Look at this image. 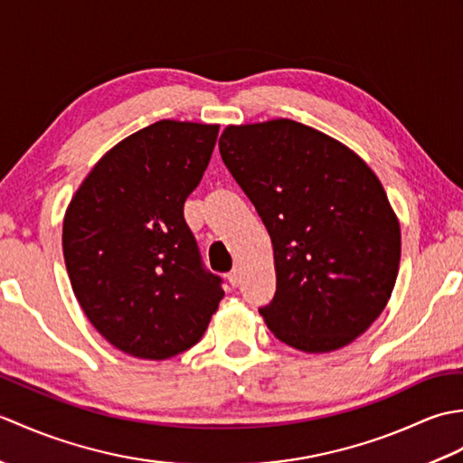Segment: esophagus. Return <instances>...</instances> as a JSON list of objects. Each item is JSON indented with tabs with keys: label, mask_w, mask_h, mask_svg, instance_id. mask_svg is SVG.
I'll return each instance as SVG.
<instances>
[{
	"label": "esophagus",
	"mask_w": 463,
	"mask_h": 463,
	"mask_svg": "<svg viewBox=\"0 0 463 463\" xmlns=\"http://www.w3.org/2000/svg\"><path fill=\"white\" fill-rule=\"evenodd\" d=\"M229 282H231V287H239V284L242 282V272H241V269L234 267V269L229 272Z\"/></svg>",
	"instance_id": "esophagus-1"
}]
</instances>
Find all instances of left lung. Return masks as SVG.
<instances>
[{"label": "left lung", "instance_id": "1", "mask_svg": "<svg viewBox=\"0 0 463 463\" xmlns=\"http://www.w3.org/2000/svg\"><path fill=\"white\" fill-rule=\"evenodd\" d=\"M219 149L272 241L267 326L308 354L348 346L386 308L400 269V221L376 173L292 119L229 125Z\"/></svg>", "mask_w": 463, "mask_h": 463}]
</instances>
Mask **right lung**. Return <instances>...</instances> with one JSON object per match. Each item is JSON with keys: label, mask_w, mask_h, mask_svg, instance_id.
<instances>
[{"label": "right lung", "mask_w": 463, "mask_h": 463, "mask_svg": "<svg viewBox=\"0 0 463 463\" xmlns=\"http://www.w3.org/2000/svg\"><path fill=\"white\" fill-rule=\"evenodd\" d=\"M216 135V123L145 127L107 151L67 204L63 257L75 298L129 356L166 360L189 350L224 297L183 216Z\"/></svg>", "instance_id": "1"}]
</instances>
